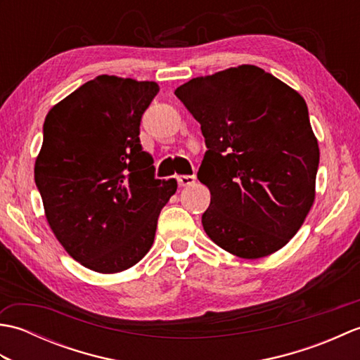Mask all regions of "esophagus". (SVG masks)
I'll return each mask as SVG.
<instances>
[{
  "instance_id": "1",
  "label": "esophagus",
  "mask_w": 360,
  "mask_h": 360,
  "mask_svg": "<svg viewBox=\"0 0 360 360\" xmlns=\"http://www.w3.org/2000/svg\"><path fill=\"white\" fill-rule=\"evenodd\" d=\"M178 184L181 186V187H188V186H192V184H195V181H196V178H195V174H181V176H178Z\"/></svg>"
}]
</instances>
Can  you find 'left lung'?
Masks as SVG:
<instances>
[{
  "label": "left lung",
  "mask_w": 360,
  "mask_h": 360,
  "mask_svg": "<svg viewBox=\"0 0 360 360\" xmlns=\"http://www.w3.org/2000/svg\"><path fill=\"white\" fill-rule=\"evenodd\" d=\"M174 94L207 147L198 179L210 190L209 238L248 259L286 246L316 198L320 151L304 98L254 65L192 79Z\"/></svg>",
  "instance_id": "obj_1"
}]
</instances>
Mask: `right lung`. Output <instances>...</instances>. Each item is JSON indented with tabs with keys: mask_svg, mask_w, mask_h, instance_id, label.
I'll use <instances>...</instances> for the list:
<instances>
[{
	"mask_svg": "<svg viewBox=\"0 0 360 360\" xmlns=\"http://www.w3.org/2000/svg\"><path fill=\"white\" fill-rule=\"evenodd\" d=\"M158 91L156 82L98 75L44 119L34 168L44 215L68 254L91 271L116 274L139 263L178 187L155 178L139 139Z\"/></svg>",
	"mask_w": 360,
	"mask_h": 360,
	"instance_id": "obj_1",
	"label": "right lung"
}]
</instances>
